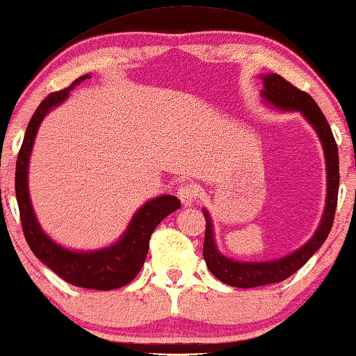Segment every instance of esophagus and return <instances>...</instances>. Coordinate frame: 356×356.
Segmentation results:
<instances>
[{"instance_id": "34e87169", "label": "esophagus", "mask_w": 356, "mask_h": 356, "mask_svg": "<svg viewBox=\"0 0 356 356\" xmlns=\"http://www.w3.org/2000/svg\"><path fill=\"white\" fill-rule=\"evenodd\" d=\"M199 195V189L194 186V184L186 183V184H181V186L178 188V199L181 200L184 205H191L194 202L195 199H197Z\"/></svg>"}]
</instances>
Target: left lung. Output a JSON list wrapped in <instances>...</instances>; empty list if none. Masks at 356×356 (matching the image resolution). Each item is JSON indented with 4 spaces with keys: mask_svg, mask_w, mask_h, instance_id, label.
I'll return each instance as SVG.
<instances>
[{
    "mask_svg": "<svg viewBox=\"0 0 356 356\" xmlns=\"http://www.w3.org/2000/svg\"><path fill=\"white\" fill-rule=\"evenodd\" d=\"M265 81V90L261 95L271 104L284 111H300L303 117L312 123L315 128L319 140L323 143L324 156H326V172H327V200L326 210H324L321 225L316 231V234L300 247L297 252L284 257L281 260L273 261H259V264H242V261H233L226 259L216 250L213 242V229L212 221L207 210H204L205 215V238H204V259L209 270L212 271L215 277H218L225 284L234 287H259L273 284V282H281L292 276L293 273L307 264L308 259L323 245L326 241L329 231L332 228L334 215L337 207V195H339V151L337 144L334 140L331 127L326 120V117L319 109L315 99L308 92L298 90L289 81L282 79L277 74H270L261 76Z\"/></svg>",
    "mask_w": 356,
    "mask_h": 356,
    "instance_id": "1",
    "label": "left lung"
}]
</instances>
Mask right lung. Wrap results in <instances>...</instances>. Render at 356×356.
<instances>
[{
    "label": "right lung",
    "instance_id": "right-lung-1",
    "mask_svg": "<svg viewBox=\"0 0 356 356\" xmlns=\"http://www.w3.org/2000/svg\"><path fill=\"white\" fill-rule=\"evenodd\" d=\"M86 79H90V75H81L67 88L51 92L41 101L33 117L30 118L17 156V163H15V197H17L25 241L37 259L69 284L85 287V289L111 291L127 286L128 282L135 280L147 257L149 239L156 226L165 216L181 207V202L175 195H161L144 204L133 216L123 238L117 244L97 252H70L63 249L41 231L35 218L27 189L30 152H32L35 136H37L43 117L48 114L51 107L60 104L74 86Z\"/></svg>",
    "mask_w": 356,
    "mask_h": 356
}]
</instances>
